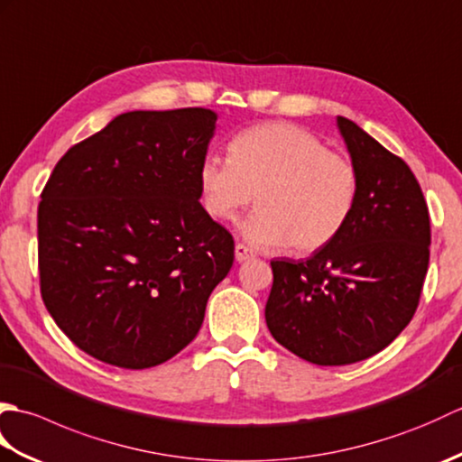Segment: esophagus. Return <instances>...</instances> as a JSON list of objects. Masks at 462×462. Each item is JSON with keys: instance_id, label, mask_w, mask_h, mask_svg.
Masks as SVG:
<instances>
[{"instance_id": "34e87169", "label": "esophagus", "mask_w": 462, "mask_h": 462, "mask_svg": "<svg viewBox=\"0 0 462 462\" xmlns=\"http://www.w3.org/2000/svg\"><path fill=\"white\" fill-rule=\"evenodd\" d=\"M234 256H236V262H246L250 258L256 256V252H254L252 248H248L246 244H236V248H234Z\"/></svg>"}]
</instances>
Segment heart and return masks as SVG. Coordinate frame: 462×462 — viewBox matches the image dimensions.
Returning <instances> with one entry per match:
<instances>
[{
    "label": "heart",
    "mask_w": 462,
    "mask_h": 462,
    "mask_svg": "<svg viewBox=\"0 0 462 462\" xmlns=\"http://www.w3.org/2000/svg\"><path fill=\"white\" fill-rule=\"evenodd\" d=\"M204 210L234 222L256 199L258 210L242 234L254 246L311 254L346 230L359 200L357 166L328 151L311 131L291 123H263L234 134L228 159L206 154L199 164Z\"/></svg>",
    "instance_id": "b5f03b06"
}]
</instances>
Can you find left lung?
<instances>
[{
	"instance_id": "8db88e82",
	"label": "left lung",
	"mask_w": 462,
	"mask_h": 462,
	"mask_svg": "<svg viewBox=\"0 0 462 462\" xmlns=\"http://www.w3.org/2000/svg\"><path fill=\"white\" fill-rule=\"evenodd\" d=\"M359 200L349 224L308 260H273L268 329L316 365H349L385 349L413 319L429 268L430 222L407 162L337 116Z\"/></svg>"
}]
</instances>
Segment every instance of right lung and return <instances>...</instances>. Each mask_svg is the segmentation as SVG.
<instances>
[{"mask_svg":"<svg viewBox=\"0 0 462 462\" xmlns=\"http://www.w3.org/2000/svg\"><path fill=\"white\" fill-rule=\"evenodd\" d=\"M216 113H123L71 146L37 208L47 311L91 357L161 365L199 333L234 262L232 234L199 202Z\"/></svg>","mask_w":462,"mask_h":462,"instance_id":"obj_1","label":"right lung"}]
</instances>
